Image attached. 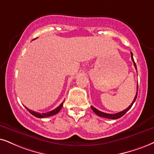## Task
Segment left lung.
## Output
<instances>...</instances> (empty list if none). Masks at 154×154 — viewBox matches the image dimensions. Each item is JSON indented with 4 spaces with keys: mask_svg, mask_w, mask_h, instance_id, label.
<instances>
[{
    "mask_svg": "<svg viewBox=\"0 0 154 154\" xmlns=\"http://www.w3.org/2000/svg\"><path fill=\"white\" fill-rule=\"evenodd\" d=\"M131 60H132V61H133V63H134V67H135L136 69H137V65H136L135 62H134V60L133 54H132V52H131ZM137 92H138V83H137V94H136V96H135V97H134L133 102H132L131 104L130 105L129 107L126 108V109L123 110V111H122V112H120L116 113V114H107V113H104V112H101V111L97 109L96 108H94V106H91V109L93 110V112H94L95 114H97V115L100 116H101V117L106 118V119H119V118L122 117V116H124V114H125L130 109H131V107L132 106V105H133L134 102H135V101H136V99H137Z\"/></svg>",
    "mask_w": 154,
    "mask_h": 154,
    "instance_id": "8db88e82",
    "label": "left lung"
}]
</instances>
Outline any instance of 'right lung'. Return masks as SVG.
I'll list each match as a JSON object with an SVG mask.
<instances>
[{
	"label": "right lung",
	"mask_w": 154,
	"mask_h": 154,
	"mask_svg": "<svg viewBox=\"0 0 154 154\" xmlns=\"http://www.w3.org/2000/svg\"><path fill=\"white\" fill-rule=\"evenodd\" d=\"M63 103H64V101L61 103V104H60L59 106H57V108L54 109V110H52V111H50V112H48L47 113H42V114H40V113L34 112V111L29 109L28 107H26V106H25V107L26 108V109L28 110L31 114H32L33 116H36V117H38V118H45V117H48V116H53V115H54V114H57V113L60 111V109H61L62 107H63Z\"/></svg>",
	"instance_id": "add662e5"
}]
</instances>
